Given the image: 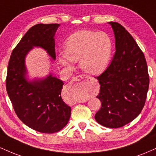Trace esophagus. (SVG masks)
<instances>
[{
  "label": "esophagus",
  "instance_id": "34e87169",
  "mask_svg": "<svg viewBox=\"0 0 156 156\" xmlns=\"http://www.w3.org/2000/svg\"><path fill=\"white\" fill-rule=\"evenodd\" d=\"M83 78H85V79L87 80V81H88V83L89 84H92V83H94V81H95V80H94V78H92V77H90L89 76H86V75H80V76H77L76 77H73L72 80L70 81V83H69V89H73V83H74L75 81H79L80 80L83 79Z\"/></svg>",
  "mask_w": 156,
  "mask_h": 156
}]
</instances>
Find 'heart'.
I'll use <instances>...</instances> for the list:
<instances>
[{
    "label": "heart",
    "instance_id": "1",
    "mask_svg": "<svg viewBox=\"0 0 156 156\" xmlns=\"http://www.w3.org/2000/svg\"><path fill=\"white\" fill-rule=\"evenodd\" d=\"M65 54L59 60L66 67L71 62L80 61L84 72L92 75L101 74L108 67L112 53L109 37L103 32L88 30L77 31L67 39L64 46Z\"/></svg>",
    "mask_w": 156,
    "mask_h": 156
}]
</instances>
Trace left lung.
Here are the masks:
<instances>
[{"mask_svg":"<svg viewBox=\"0 0 156 156\" xmlns=\"http://www.w3.org/2000/svg\"><path fill=\"white\" fill-rule=\"evenodd\" d=\"M108 23L115 37L116 52L110 65L97 77L101 85L97 98L101 107L94 119L103 126L117 128L140 114L150 80L144 55L133 37L119 23Z\"/></svg>","mask_w":156,"mask_h":156,"instance_id":"8db88e82","label":"left lung"}]
</instances>
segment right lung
Instances as JSON below:
<instances>
[{
    "label": "right lung",
    "instance_id": "add662e5",
    "mask_svg": "<svg viewBox=\"0 0 156 156\" xmlns=\"http://www.w3.org/2000/svg\"><path fill=\"white\" fill-rule=\"evenodd\" d=\"M59 24L32 26L12 51L8 64L6 87L17 117L27 126L44 133L59 131L66 126L71 108L62 98V80L50 73L44 78H27L26 55L34 47L43 48L55 59V31Z\"/></svg>",
    "mask_w": 156,
    "mask_h": 156
}]
</instances>
